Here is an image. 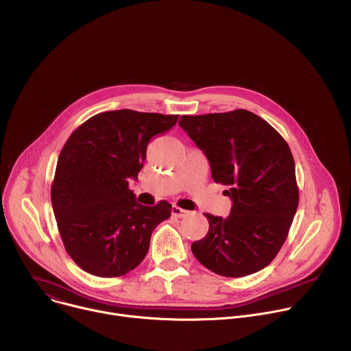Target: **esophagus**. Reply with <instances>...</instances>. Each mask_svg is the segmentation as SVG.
Returning <instances> with one entry per match:
<instances>
[{
  "instance_id": "1",
  "label": "esophagus",
  "mask_w": 351,
  "mask_h": 351,
  "mask_svg": "<svg viewBox=\"0 0 351 351\" xmlns=\"http://www.w3.org/2000/svg\"><path fill=\"white\" fill-rule=\"evenodd\" d=\"M172 214H173L175 217H178V218H184V217H187V215L190 214V211L183 210V208H179V207H173V208H172Z\"/></svg>"
}]
</instances>
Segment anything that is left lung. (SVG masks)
I'll return each mask as SVG.
<instances>
[{"label": "left lung", "instance_id": "1", "mask_svg": "<svg viewBox=\"0 0 351 351\" xmlns=\"http://www.w3.org/2000/svg\"><path fill=\"white\" fill-rule=\"evenodd\" d=\"M180 128L210 161L215 183L232 198L228 218L204 214L210 229L191 244L210 271L241 278L279 253L298 207L295 167L285 138L247 110L183 115Z\"/></svg>", "mask_w": 351, "mask_h": 351}]
</instances>
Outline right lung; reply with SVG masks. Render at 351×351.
Listing matches in <instances>:
<instances>
[{
  "mask_svg": "<svg viewBox=\"0 0 351 351\" xmlns=\"http://www.w3.org/2000/svg\"><path fill=\"white\" fill-rule=\"evenodd\" d=\"M179 115L118 110L82 123L58 157L51 203L66 253L86 272L117 278L145 257L153 230L172 206L136 202L129 180L137 179L154 136Z\"/></svg>",
  "mask_w": 351,
  "mask_h": 351,
  "instance_id": "1",
  "label": "right lung"
}]
</instances>
